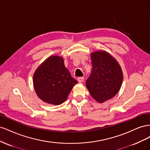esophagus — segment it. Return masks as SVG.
Masks as SVG:
<instances>
[{
  "label": "esophagus",
  "instance_id": "esophagus-1",
  "mask_svg": "<svg viewBox=\"0 0 150 150\" xmlns=\"http://www.w3.org/2000/svg\"><path fill=\"white\" fill-rule=\"evenodd\" d=\"M77 80H78L79 83L83 82V81H84V77H79V78H77Z\"/></svg>",
  "mask_w": 150,
  "mask_h": 150
}]
</instances>
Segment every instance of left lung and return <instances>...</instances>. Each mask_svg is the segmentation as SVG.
Returning a JSON list of instances; mask_svg holds the SVG:
<instances>
[{
    "mask_svg": "<svg viewBox=\"0 0 150 150\" xmlns=\"http://www.w3.org/2000/svg\"><path fill=\"white\" fill-rule=\"evenodd\" d=\"M91 73L86 85L91 96L103 103L118 93L122 81L121 67L114 57L105 51L91 54Z\"/></svg>",
    "mask_w": 150,
    "mask_h": 150,
    "instance_id": "8db88e82",
    "label": "left lung"
}]
</instances>
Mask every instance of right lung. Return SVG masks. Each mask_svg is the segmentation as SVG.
<instances>
[{
  "label": "right lung",
  "instance_id": "right-lung-1",
  "mask_svg": "<svg viewBox=\"0 0 150 150\" xmlns=\"http://www.w3.org/2000/svg\"><path fill=\"white\" fill-rule=\"evenodd\" d=\"M33 83L40 99L49 104L59 105L66 100L78 81L71 77L63 59L54 56L48 57L36 69Z\"/></svg>",
  "mask_w": 150,
  "mask_h": 150
}]
</instances>
